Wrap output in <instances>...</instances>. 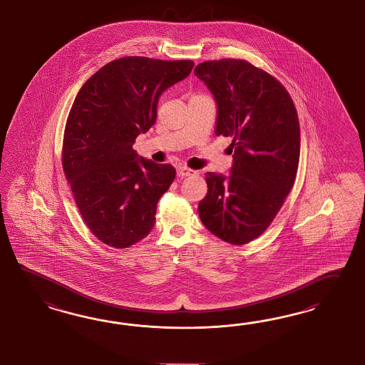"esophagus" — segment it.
<instances>
[{
	"instance_id": "esophagus-1",
	"label": "esophagus",
	"mask_w": 365,
	"mask_h": 365,
	"mask_svg": "<svg viewBox=\"0 0 365 365\" xmlns=\"http://www.w3.org/2000/svg\"><path fill=\"white\" fill-rule=\"evenodd\" d=\"M177 175L179 178L197 175V171H195V170H191V168H185V166H179V168H177Z\"/></svg>"
}]
</instances>
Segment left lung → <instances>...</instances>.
Returning a JSON list of instances; mask_svg holds the SVG:
<instances>
[{
  "instance_id": "1",
  "label": "left lung",
  "mask_w": 365,
  "mask_h": 365,
  "mask_svg": "<svg viewBox=\"0 0 365 365\" xmlns=\"http://www.w3.org/2000/svg\"><path fill=\"white\" fill-rule=\"evenodd\" d=\"M195 76L217 105V135L231 137L230 175L206 174L199 217L211 234L240 246L260 237L295 182L300 126L286 88L243 59L207 61Z\"/></svg>"
}]
</instances>
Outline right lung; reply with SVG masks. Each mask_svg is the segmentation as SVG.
I'll return each mask as SVG.
<instances>
[{"mask_svg": "<svg viewBox=\"0 0 365 365\" xmlns=\"http://www.w3.org/2000/svg\"><path fill=\"white\" fill-rule=\"evenodd\" d=\"M192 68L190 59H114L74 99L63 134V173L83 222L108 246H133L155 225L158 200L177 173L138 157L133 145L155 123L160 94Z\"/></svg>", "mask_w": 365, "mask_h": 365, "instance_id": "right-lung-1", "label": "right lung"}]
</instances>
